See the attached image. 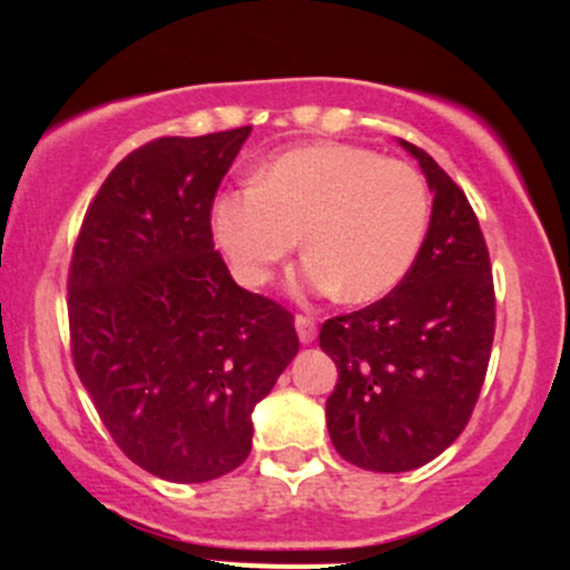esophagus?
<instances>
[{
  "label": "esophagus",
  "instance_id": "esophagus-1",
  "mask_svg": "<svg viewBox=\"0 0 570 570\" xmlns=\"http://www.w3.org/2000/svg\"><path fill=\"white\" fill-rule=\"evenodd\" d=\"M294 326H297V337L303 345H311L316 340V322L311 316H297L294 318Z\"/></svg>",
  "mask_w": 570,
  "mask_h": 570
}]
</instances>
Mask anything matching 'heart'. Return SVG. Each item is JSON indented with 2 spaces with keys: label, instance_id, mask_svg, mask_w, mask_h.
Masks as SVG:
<instances>
[{
  "label": "heart",
  "instance_id": "1",
  "mask_svg": "<svg viewBox=\"0 0 570 570\" xmlns=\"http://www.w3.org/2000/svg\"><path fill=\"white\" fill-rule=\"evenodd\" d=\"M429 227V189L402 160L322 141L281 153L254 185L212 203V235L238 284L259 289L303 235L299 292L372 303L402 284Z\"/></svg>",
  "mask_w": 570,
  "mask_h": 570
}]
</instances>
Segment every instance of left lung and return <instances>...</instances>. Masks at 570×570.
<instances>
[{
	"mask_svg": "<svg viewBox=\"0 0 570 570\" xmlns=\"http://www.w3.org/2000/svg\"><path fill=\"white\" fill-rule=\"evenodd\" d=\"M434 193L429 233L394 292L324 322L318 345L337 364L326 429L345 461L410 472L466 429L495 332V294L480 222L429 153L399 139Z\"/></svg>",
	"mask_w": 570,
	"mask_h": 570,
	"instance_id": "1",
	"label": "left lung"
}]
</instances>
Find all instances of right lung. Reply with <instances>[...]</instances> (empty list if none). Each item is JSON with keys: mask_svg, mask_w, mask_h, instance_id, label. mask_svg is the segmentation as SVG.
I'll use <instances>...</instances> for the list:
<instances>
[{"mask_svg": "<svg viewBox=\"0 0 570 570\" xmlns=\"http://www.w3.org/2000/svg\"><path fill=\"white\" fill-rule=\"evenodd\" d=\"M252 126L166 136L115 166L69 267L77 375L117 448L168 482H208L252 450V412L297 356L294 318L240 289L212 203Z\"/></svg>", "mask_w": 570, "mask_h": 570, "instance_id": "1", "label": "right lung"}]
</instances>
